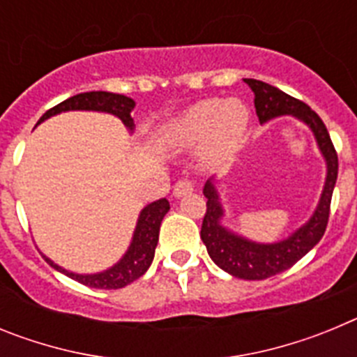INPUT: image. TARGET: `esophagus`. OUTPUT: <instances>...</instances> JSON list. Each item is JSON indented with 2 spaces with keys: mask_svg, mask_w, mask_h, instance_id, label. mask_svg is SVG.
Instances as JSON below:
<instances>
[{
  "mask_svg": "<svg viewBox=\"0 0 357 357\" xmlns=\"http://www.w3.org/2000/svg\"><path fill=\"white\" fill-rule=\"evenodd\" d=\"M193 191H195V182L191 181V178H182V181H178L175 185H173V195H175L176 198L191 195Z\"/></svg>",
  "mask_w": 357,
  "mask_h": 357,
  "instance_id": "1",
  "label": "esophagus"
}]
</instances>
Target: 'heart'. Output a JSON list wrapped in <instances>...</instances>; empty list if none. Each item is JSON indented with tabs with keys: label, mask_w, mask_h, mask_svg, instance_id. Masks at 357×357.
<instances>
[{
	"label": "heart",
	"mask_w": 357,
	"mask_h": 357,
	"mask_svg": "<svg viewBox=\"0 0 357 357\" xmlns=\"http://www.w3.org/2000/svg\"><path fill=\"white\" fill-rule=\"evenodd\" d=\"M250 112L241 100H202L189 105L164 127L162 141L173 148L204 143V153L218 159L238 148L247 132Z\"/></svg>",
	"instance_id": "1"
}]
</instances>
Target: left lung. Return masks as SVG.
Listing matches in <instances>:
<instances>
[{
  "label": "left lung",
  "instance_id": "1",
  "mask_svg": "<svg viewBox=\"0 0 357 357\" xmlns=\"http://www.w3.org/2000/svg\"><path fill=\"white\" fill-rule=\"evenodd\" d=\"M245 82L250 85V89L255 94L254 105L261 123L277 118V116H295L296 119L304 121L313 130L318 146L327 160L326 185H324L320 204L311 220L288 239L272 243V245L248 241V239L239 238L234 232L223 229L220 225L223 209L218 200L216 189L211 181H207V184L204 185L207 211L204 222H202L200 238L207 247L211 259L222 270L238 279L263 280L291 268L320 241L326 232L331 213V198H333L334 184L338 178V153L334 150L326 125L311 107L261 80L245 78Z\"/></svg>",
  "mask_w": 357,
  "mask_h": 357
}]
</instances>
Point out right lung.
<instances>
[{"instance_id": "add662e5", "label": "right lung", "mask_w": 357, "mask_h": 357, "mask_svg": "<svg viewBox=\"0 0 357 357\" xmlns=\"http://www.w3.org/2000/svg\"><path fill=\"white\" fill-rule=\"evenodd\" d=\"M134 100L128 96L116 93H107V91H91V93H80L77 96H71L64 100L59 105L52 107L43 114L39 119L44 121L50 116H55L59 112H66V110H100V112H109L114 114L125 123V127L132 130L134 128V119H132L130 112L134 109ZM169 211V202L166 198L151 202L150 206L144 207L137 220V227H135L134 238H132V245L128 252L123 255V259L112 268L105 270L102 273H93V275H78L61 268L53 261H50L46 255H43L46 263L53 266L59 272L66 273L71 279L78 280L80 284L89 286V288L98 289H119L125 288L127 284L134 282L144 275L148 268H150L153 255H155L157 241H159V230L160 223H162L164 214Z\"/></svg>"}]
</instances>
